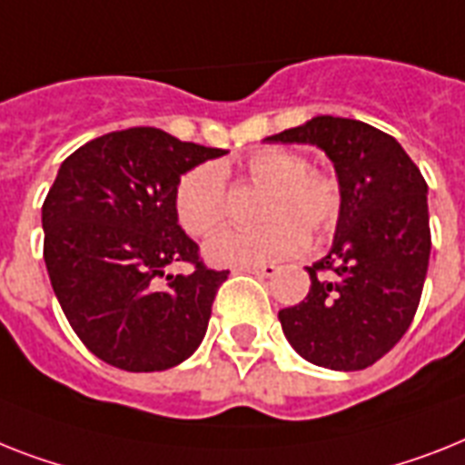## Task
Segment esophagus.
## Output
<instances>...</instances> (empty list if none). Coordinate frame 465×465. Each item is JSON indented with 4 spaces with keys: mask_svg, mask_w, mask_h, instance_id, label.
I'll list each match as a JSON object with an SVG mask.
<instances>
[{
    "mask_svg": "<svg viewBox=\"0 0 465 465\" xmlns=\"http://www.w3.org/2000/svg\"><path fill=\"white\" fill-rule=\"evenodd\" d=\"M244 273H254V275H261V278H273L275 273H278V266L275 263H259V266H247L242 268Z\"/></svg>",
    "mask_w": 465,
    "mask_h": 465,
    "instance_id": "esophagus-1",
    "label": "esophagus"
}]
</instances>
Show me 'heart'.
I'll use <instances>...</instances> for the list:
<instances>
[{"instance_id":"1","label":"heart","mask_w":465,"mask_h":465,"mask_svg":"<svg viewBox=\"0 0 465 465\" xmlns=\"http://www.w3.org/2000/svg\"><path fill=\"white\" fill-rule=\"evenodd\" d=\"M247 178L266 187L259 230L225 228L209 237L204 256L213 266L247 268L297 254L306 230L323 232L340 213V185L332 175L309 168L297 152L261 149L244 163ZM175 216L185 232L202 237L225 216V183L216 166L192 168L175 187Z\"/></svg>"}]
</instances>
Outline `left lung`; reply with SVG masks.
<instances>
[{"label":"left lung","mask_w":465,"mask_h":465,"mask_svg":"<svg viewBox=\"0 0 465 465\" xmlns=\"http://www.w3.org/2000/svg\"><path fill=\"white\" fill-rule=\"evenodd\" d=\"M266 140L316 144L340 185L332 247L306 266L304 302L278 313L282 332L309 363L368 368L416 316L430 261L428 185L392 135L354 118L316 116Z\"/></svg>","instance_id":"obj_1"}]
</instances>
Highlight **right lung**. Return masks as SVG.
Here are the masks:
<instances>
[{
    "label": "right lung",
    "instance_id": "add662e5",
    "mask_svg": "<svg viewBox=\"0 0 465 465\" xmlns=\"http://www.w3.org/2000/svg\"><path fill=\"white\" fill-rule=\"evenodd\" d=\"M223 154L159 128H128L61 163L42 204L45 263L68 323L102 361L130 373L166 371L204 340L228 271L199 261L197 242L175 216V187L180 175ZM178 260L195 271L166 274Z\"/></svg>",
    "mask_w": 465,
    "mask_h": 465
}]
</instances>
